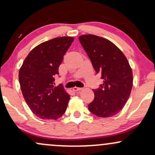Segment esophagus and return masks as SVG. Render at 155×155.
Here are the masks:
<instances>
[{
	"instance_id": "1",
	"label": "esophagus",
	"mask_w": 155,
	"mask_h": 155,
	"mask_svg": "<svg viewBox=\"0 0 155 155\" xmlns=\"http://www.w3.org/2000/svg\"><path fill=\"white\" fill-rule=\"evenodd\" d=\"M82 90V88L81 87H75L73 88V90H74V92H78V91H80V90Z\"/></svg>"
}]
</instances>
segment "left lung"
<instances>
[{"mask_svg": "<svg viewBox=\"0 0 155 155\" xmlns=\"http://www.w3.org/2000/svg\"><path fill=\"white\" fill-rule=\"evenodd\" d=\"M96 73L104 83L94 90L95 98L88 105L90 111L100 117L118 114L127 103L133 87V72L122 51L108 39L88 34L79 37Z\"/></svg>", "mask_w": 155, "mask_h": 155, "instance_id": "8db88e82", "label": "left lung"}]
</instances>
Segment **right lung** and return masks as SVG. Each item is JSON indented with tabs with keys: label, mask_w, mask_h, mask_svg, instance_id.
<instances>
[{
	"label": "right lung",
	"mask_w": 155,
	"mask_h": 155,
	"mask_svg": "<svg viewBox=\"0 0 155 155\" xmlns=\"http://www.w3.org/2000/svg\"><path fill=\"white\" fill-rule=\"evenodd\" d=\"M69 36L43 42L30 51L19 71L23 97L31 110L42 120H58L66 111L70 95L61 84L54 87V78L68 48Z\"/></svg>",
	"instance_id": "right-lung-1"
}]
</instances>
